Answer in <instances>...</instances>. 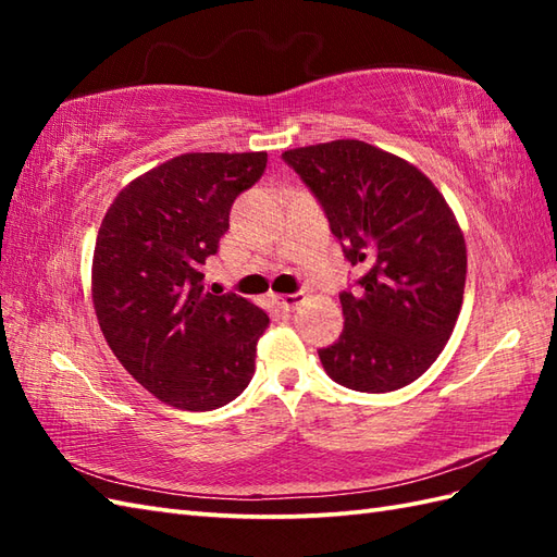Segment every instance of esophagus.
I'll return each instance as SVG.
<instances>
[{
    "label": "esophagus",
    "mask_w": 557,
    "mask_h": 557,
    "mask_svg": "<svg viewBox=\"0 0 557 557\" xmlns=\"http://www.w3.org/2000/svg\"><path fill=\"white\" fill-rule=\"evenodd\" d=\"M304 301V294H272V304L282 311H294Z\"/></svg>",
    "instance_id": "obj_1"
}]
</instances>
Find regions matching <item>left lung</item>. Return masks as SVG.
<instances>
[{"label": "left lung", "instance_id": "obj_1", "mask_svg": "<svg viewBox=\"0 0 557 557\" xmlns=\"http://www.w3.org/2000/svg\"><path fill=\"white\" fill-rule=\"evenodd\" d=\"M321 200L357 289L342 292L345 330L318 351L335 383L393 393L431 369L465 299L467 244L455 212L411 162L354 138L282 152Z\"/></svg>", "mask_w": 557, "mask_h": 557}]
</instances>
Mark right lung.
<instances>
[{
    "instance_id": "1",
    "label": "right lung",
    "mask_w": 557,
    "mask_h": 557,
    "mask_svg": "<svg viewBox=\"0 0 557 557\" xmlns=\"http://www.w3.org/2000/svg\"><path fill=\"white\" fill-rule=\"evenodd\" d=\"M268 152H184L116 194L92 253V304L104 339L150 395L210 411L239 397L270 318L203 287V265L230 230L234 198Z\"/></svg>"
}]
</instances>
